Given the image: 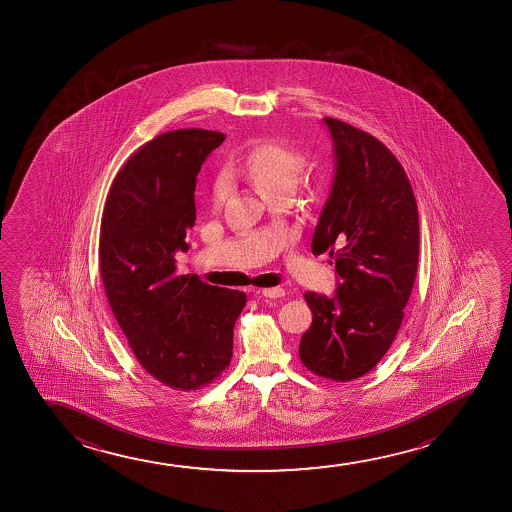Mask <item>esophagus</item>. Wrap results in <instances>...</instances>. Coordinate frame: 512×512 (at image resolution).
<instances>
[{
    "mask_svg": "<svg viewBox=\"0 0 512 512\" xmlns=\"http://www.w3.org/2000/svg\"><path fill=\"white\" fill-rule=\"evenodd\" d=\"M259 294L264 295L267 299H281V297H285V288H264V290H259Z\"/></svg>",
    "mask_w": 512,
    "mask_h": 512,
    "instance_id": "34e87169",
    "label": "esophagus"
}]
</instances>
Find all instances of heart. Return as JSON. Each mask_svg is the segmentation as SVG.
Here are the masks:
<instances>
[{"instance_id": "1", "label": "heart", "mask_w": 512, "mask_h": 512, "mask_svg": "<svg viewBox=\"0 0 512 512\" xmlns=\"http://www.w3.org/2000/svg\"><path fill=\"white\" fill-rule=\"evenodd\" d=\"M304 159L294 148L280 141H260L253 145L241 159L232 162V171L236 175L250 180L259 187L264 196H273L285 189H295L301 176ZM227 180L217 178L213 183V203L220 204L227 196Z\"/></svg>"}]
</instances>
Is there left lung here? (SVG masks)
Listing matches in <instances>:
<instances>
[{
	"instance_id": "1",
	"label": "left lung",
	"mask_w": 512,
	"mask_h": 512,
	"mask_svg": "<svg viewBox=\"0 0 512 512\" xmlns=\"http://www.w3.org/2000/svg\"><path fill=\"white\" fill-rule=\"evenodd\" d=\"M336 175L311 243L339 276L332 297L306 292L313 323L299 357L309 371L351 381L371 371L397 336L413 292L420 224L413 187L388 148L362 129L325 117Z\"/></svg>"
}]
</instances>
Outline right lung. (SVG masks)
Masks as SVG:
<instances>
[{
    "label": "right lung",
    "mask_w": 512,
    "mask_h": 512,
    "mask_svg": "<svg viewBox=\"0 0 512 512\" xmlns=\"http://www.w3.org/2000/svg\"><path fill=\"white\" fill-rule=\"evenodd\" d=\"M224 133L178 129L138 148L106 197L99 271L113 315L141 367L173 390H197L232 357L246 294L176 274L196 224V176Z\"/></svg>",
    "instance_id": "right-lung-1"
}]
</instances>
